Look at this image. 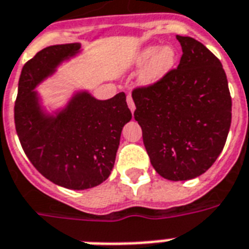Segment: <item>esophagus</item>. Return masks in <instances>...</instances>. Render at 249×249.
<instances>
[{"instance_id":"esophagus-1","label":"esophagus","mask_w":249,"mask_h":249,"mask_svg":"<svg viewBox=\"0 0 249 249\" xmlns=\"http://www.w3.org/2000/svg\"><path fill=\"white\" fill-rule=\"evenodd\" d=\"M126 103H128L129 109H130L133 113V112H134V109H136V106H134V102H133L132 95H128V96H126Z\"/></svg>"}]
</instances>
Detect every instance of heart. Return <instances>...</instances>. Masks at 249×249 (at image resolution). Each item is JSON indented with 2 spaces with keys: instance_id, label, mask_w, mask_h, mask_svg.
Instances as JSON below:
<instances>
[{
  "instance_id": "1",
  "label": "heart",
  "mask_w": 249,
  "mask_h": 249,
  "mask_svg": "<svg viewBox=\"0 0 249 249\" xmlns=\"http://www.w3.org/2000/svg\"><path fill=\"white\" fill-rule=\"evenodd\" d=\"M147 45L140 49L132 60V68H141L146 62L147 64L138 75V82L141 86H153L162 81L170 73L176 62V51L171 45Z\"/></svg>"
}]
</instances>
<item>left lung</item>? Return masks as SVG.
<instances>
[{"mask_svg": "<svg viewBox=\"0 0 249 249\" xmlns=\"http://www.w3.org/2000/svg\"><path fill=\"white\" fill-rule=\"evenodd\" d=\"M178 69L153 86L133 91L134 119L159 175L185 181L213 166L231 125V96L221 61L200 41L176 35Z\"/></svg>", "mask_w": 249, "mask_h": 249, "instance_id": "8db88e82", "label": "left lung"}]
</instances>
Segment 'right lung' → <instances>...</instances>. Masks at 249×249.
<instances>
[{"label": "right lung", "instance_id": "add662e5", "mask_svg": "<svg viewBox=\"0 0 249 249\" xmlns=\"http://www.w3.org/2000/svg\"><path fill=\"white\" fill-rule=\"evenodd\" d=\"M83 49L79 43L49 45L23 66L14 107L15 129L24 153L56 185L83 191L109 178L123 128L132 119L124 92L96 99L74 90L62 106L45 107L36 89Z\"/></svg>", "mask_w": 249, "mask_h": 249}]
</instances>
